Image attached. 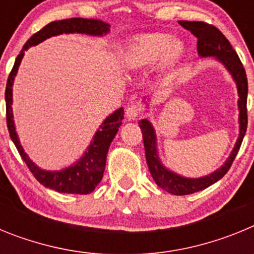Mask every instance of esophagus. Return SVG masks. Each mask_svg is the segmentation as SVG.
Listing matches in <instances>:
<instances>
[{
	"label": "esophagus",
	"instance_id": "esophagus-1",
	"mask_svg": "<svg viewBox=\"0 0 254 254\" xmlns=\"http://www.w3.org/2000/svg\"><path fill=\"white\" fill-rule=\"evenodd\" d=\"M141 113H142V108L138 104H131L127 109H126V117H127L129 121L136 120L137 117L141 116Z\"/></svg>",
	"mask_w": 254,
	"mask_h": 254
}]
</instances>
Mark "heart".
Instances as JSON below:
<instances>
[{
  "label": "heart",
  "mask_w": 254,
  "mask_h": 254,
  "mask_svg": "<svg viewBox=\"0 0 254 254\" xmlns=\"http://www.w3.org/2000/svg\"><path fill=\"white\" fill-rule=\"evenodd\" d=\"M183 47L172 42V37L164 33H151L136 37L129 42L125 52V64L129 69H140L161 57V64L169 67L181 57Z\"/></svg>",
  "instance_id": "obj_1"
}]
</instances>
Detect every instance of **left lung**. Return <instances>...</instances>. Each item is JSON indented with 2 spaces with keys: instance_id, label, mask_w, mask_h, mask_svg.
<instances>
[{
  "instance_id": "obj_1",
  "label": "left lung",
  "mask_w": 254,
  "mask_h": 254,
  "mask_svg": "<svg viewBox=\"0 0 254 254\" xmlns=\"http://www.w3.org/2000/svg\"><path fill=\"white\" fill-rule=\"evenodd\" d=\"M179 25L190 30L197 38V51L201 57L215 56L226 66L230 71L234 80L237 81L238 93H239V122H241V134L238 138L235 147L232 155L229 156L226 163L215 173L198 179H188L179 177L174 173L169 172L160 164L155 149V133L151 125L146 120H141L140 128L142 131L143 146H145V155L149 165V170L156 185L167 192L176 196H185V194L194 193L198 190L210 187L211 185L216 183L219 179L225 176L228 170L232 167L233 161L237 156L238 151L241 149L242 141L247 131L248 125V116H247V95H248V81H247L246 69L243 64L238 57L237 52L233 49L232 44L229 43L225 35L208 22L203 21H179Z\"/></svg>"
}]
</instances>
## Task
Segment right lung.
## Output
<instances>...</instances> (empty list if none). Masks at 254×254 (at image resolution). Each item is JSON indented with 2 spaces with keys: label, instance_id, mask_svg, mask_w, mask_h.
<instances>
[{
  "label": "right lung",
  "instance_id": "add662e5",
  "mask_svg": "<svg viewBox=\"0 0 254 254\" xmlns=\"http://www.w3.org/2000/svg\"><path fill=\"white\" fill-rule=\"evenodd\" d=\"M108 30H109L108 24L94 19L73 17V19H64L49 22L44 28H42L29 38L28 42L24 44L21 52L15 60V64H13L10 75H8L6 91H4V99H6V122H7L11 140L15 143L20 156L26 163L31 174L35 177V179L39 182L40 185L61 192V193L87 194L93 192L96 186L99 185V182L103 178V173H104L109 145L118 132L120 126L122 125L123 116H125L123 108H120L118 111L114 112L112 116H109L104 121V123L100 126L99 131L95 133V137L89 146L87 152L77 164L64 170H61V172H46V170H42L35 167V164L30 161V159L24 152L19 140H17L15 127H13L12 111H11L13 78H15L19 64L22 60L24 51L30 48L31 46H37L38 43L46 40L47 38L64 34V33H85V34L91 35H103L108 33Z\"/></svg>",
  "mask_w": 254,
  "mask_h": 254
}]
</instances>
